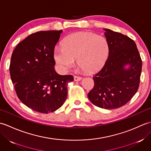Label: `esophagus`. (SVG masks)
<instances>
[{"label":"esophagus","instance_id":"34e87169","mask_svg":"<svg viewBox=\"0 0 151 151\" xmlns=\"http://www.w3.org/2000/svg\"><path fill=\"white\" fill-rule=\"evenodd\" d=\"M82 79V78L81 77V76H74V81H81Z\"/></svg>","mask_w":151,"mask_h":151}]
</instances>
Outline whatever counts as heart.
I'll return each instance as SVG.
<instances>
[{
    "mask_svg": "<svg viewBox=\"0 0 151 151\" xmlns=\"http://www.w3.org/2000/svg\"><path fill=\"white\" fill-rule=\"evenodd\" d=\"M109 45L106 38L88 32L69 35L62 42V48H56L54 58L58 66L67 72L77 59L79 66L88 73L102 68L108 59Z\"/></svg>",
    "mask_w": 151,
    "mask_h": 151,
    "instance_id": "1",
    "label": "heart"
}]
</instances>
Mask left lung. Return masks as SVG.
<instances>
[{
	"label": "left lung",
	"instance_id": "1",
	"mask_svg": "<svg viewBox=\"0 0 151 151\" xmlns=\"http://www.w3.org/2000/svg\"><path fill=\"white\" fill-rule=\"evenodd\" d=\"M104 30L110 48L108 58L94 75V87L88 96L96 106L112 110L126 104L136 93L142 61L134 40L110 29Z\"/></svg>",
	"mask_w": 151,
	"mask_h": 151
}]
</instances>
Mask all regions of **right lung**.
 <instances>
[{"label": "right lung", "mask_w": 151, "mask_h": 151, "mask_svg": "<svg viewBox=\"0 0 151 151\" xmlns=\"http://www.w3.org/2000/svg\"><path fill=\"white\" fill-rule=\"evenodd\" d=\"M62 30L41 31L19 43L12 53L9 73L20 101L42 114L56 111L67 96L72 75H60L54 69V50Z\"/></svg>", "instance_id": "1"}]
</instances>
